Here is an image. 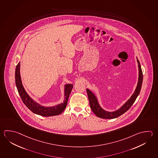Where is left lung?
Segmentation results:
<instances>
[{"label": "left lung", "mask_w": 158, "mask_h": 158, "mask_svg": "<svg viewBox=\"0 0 158 158\" xmlns=\"http://www.w3.org/2000/svg\"><path fill=\"white\" fill-rule=\"evenodd\" d=\"M137 60L138 66H139V81H139L137 83V87L134 94L131 96L130 99H129L127 102L122 106V107L120 108L118 110L112 112H109L103 110L99 105L98 101L96 98L95 95H94V94L88 89H86L88 98L89 101L90 106L93 113H94L97 116L102 118H104V119H113L120 116L121 115L123 114L130 108L131 106L135 102L136 99L137 98V96L140 93L141 86H142V83H143V72L141 70L140 62L138 59H137Z\"/></svg>", "instance_id": "8db88e82"}]
</instances>
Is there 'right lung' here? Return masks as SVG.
I'll return each instance as SVG.
<instances>
[{
    "instance_id": "1",
    "label": "right lung",
    "mask_w": 158,
    "mask_h": 158,
    "mask_svg": "<svg viewBox=\"0 0 158 158\" xmlns=\"http://www.w3.org/2000/svg\"><path fill=\"white\" fill-rule=\"evenodd\" d=\"M20 63H18L16 66L15 73V84L18 90V93L21 97L24 104L27 108L31 110L33 113H36L42 116H52L59 115L62 113L65 109L67 105L69 97L72 92L73 85V84H67L65 87V100L63 103L59 104L52 107H46L40 106L31 98L30 96L26 92L22 84L21 76H20Z\"/></svg>"
}]
</instances>
